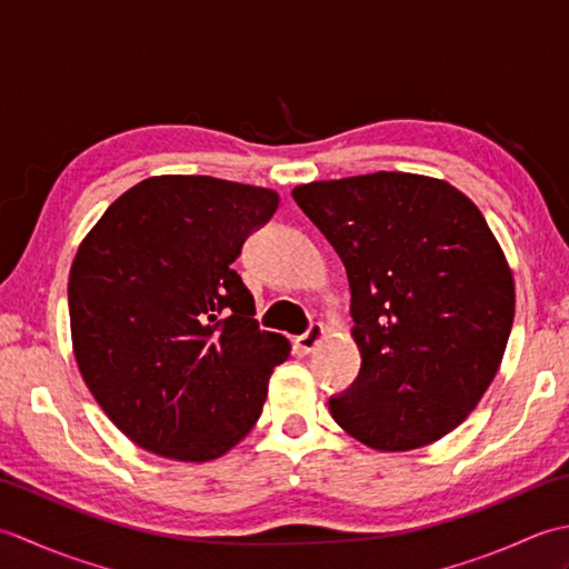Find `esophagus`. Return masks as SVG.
I'll return each instance as SVG.
<instances>
[{"label":"esophagus","instance_id":"esophagus-1","mask_svg":"<svg viewBox=\"0 0 569 569\" xmlns=\"http://www.w3.org/2000/svg\"><path fill=\"white\" fill-rule=\"evenodd\" d=\"M322 337H325V328H322V325H320V322H312L303 335L296 337V347L300 349V352L308 355V352H312V349L318 347V342L322 340Z\"/></svg>","mask_w":569,"mask_h":569}]
</instances>
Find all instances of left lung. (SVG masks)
<instances>
[{
    "instance_id": "obj_1",
    "label": "left lung",
    "mask_w": 569,
    "mask_h": 569,
    "mask_svg": "<svg viewBox=\"0 0 569 569\" xmlns=\"http://www.w3.org/2000/svg\"><path fill=\"white\" fill-rule=\"evenodd\" d=\"M342 259L352 293L357 381L330 398L337 426L381 452L455 430L489 389L516 291L497 237L465 192L379 171L293 188Z\"/></svg>"
}]
</instances>
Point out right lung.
<instances>
[{
    "label": "right lung",
    "mask_w": 569,
    "mask_h": 569,
    "mask_svg": "<svg viewBox=\"0 0 569 569\" xmlns=\"http://www.w3.org/2000/svg\"><path fill=\"white\" fill-rule=\"evenodd\" d=\"M278 192L210 176H153L117 198L70 266L72 352L131 442L210 462L259 420L286 337L259 330L232 263Z\"/></svg>",
    "instance_id": "add662e5"
}]
</instances>
